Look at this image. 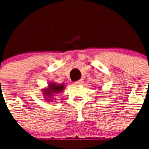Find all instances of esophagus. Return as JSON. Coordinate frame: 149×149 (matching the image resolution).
Here are the masks:
<instances>
[{"mask_svg": "<svg viewBox=\"0 0 149 149\" xmlns=\"http://www.w3.org/2000/svg\"><path fill=\"white\" fill-rule=\"evenodd\" d=\"M83 79H79V80H77V81L75 82V84L76 85H80V84H83Z\"/></svg>", "mask_w": 149, "mask_h": 149, "instance_id": "obj_1", "label": "esophagus"}]
</instances>
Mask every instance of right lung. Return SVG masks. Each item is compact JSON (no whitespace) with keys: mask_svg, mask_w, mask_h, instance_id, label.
Segmentation results:
<instances>
[{"mask_svg":"<svg viewBox=\"0 0 149 149\" xmlns=\"http://www.w3.org/2000/svg\"><path fill=\"white\" fill-rule=\"evenodd\" d=\"M64 89V85H56V84H49V90L48 91H44L45 92L44 94H45L48 97H52L51 96H52V94L54 93H59L61 91H63Z\"/></svg>","mask_w":149,"mask_h":149,"instance_id":"right-lung-1","label":"right lung"}]
</instances>
